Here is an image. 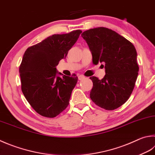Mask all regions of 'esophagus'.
<instances>
[{"label": "esophagus", "instance_id": "34e87169", "mask_svg": "<svg viewBox=\"0 0 155 155\" xmlns=\"http://www.w3.org/2000/svg\"><path fill=\"white\" fill-rule=\"evenodd\" d=\"M78 79H79V80H83L84 79H85V77H84L82 75H80L78 76Z\"/></svg>", "mask_w": 155, "mask_h": 155}]
</instances>
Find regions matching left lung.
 Masks as SVG:
<instances>
[{"label": "left lung", "mask_w": 155, "mask_h": 155, "mask_svg": "<svg viewBox=\"0 0 155 155\" xmlns=\"http://www.w3.org/2000/svg\"><path fill=\"white\" fill-rule=\"evenodd\" d=\"M88 45L94 65L104 64L102 80L90 77L93 87L90 97L106 110H114L126 102L132 94L139 71L137 52L129 40L106 28L90 29L81 34Z\"/></svg>", "instance_id": "1"}]
</instances>
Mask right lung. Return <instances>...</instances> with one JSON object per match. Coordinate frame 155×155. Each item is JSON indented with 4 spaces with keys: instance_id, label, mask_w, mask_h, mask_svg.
I'll return each mask as SVG.
<instances>
[{
    "instance_id": "add662e5",
    "label": "right lung",
    "mask_w": 155,
    "mask_h": 155,
    "mask_svg": "<svg viewBox=\"0 0 155 155\" xmlns=\"http://www.w3.org/2000/svg\"><path fill=\"white\" fill-rule=\"evenodd\" d=\"M81 32L78 30L52 35L29 47L23 54L19 67L21 90L40 115L54 117L68 106L78 77L63 75L57 71L56 66L60 60L65 59Z\"/></svg>"
}]
</instances>
